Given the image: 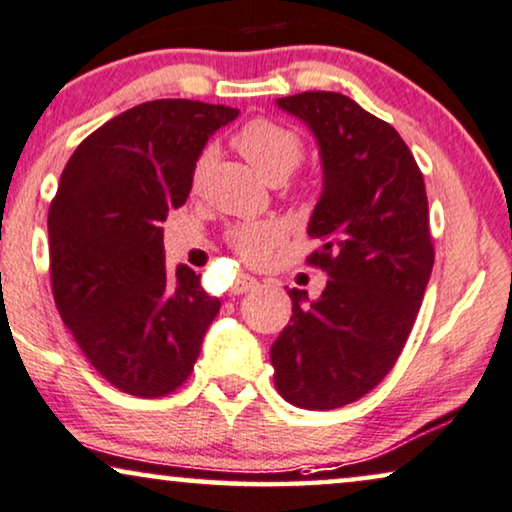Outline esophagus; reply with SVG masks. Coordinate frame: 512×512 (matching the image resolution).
<instances>
[{
	"mask_svg": "<svg viewBox=\"0 0 512 512\" xmlns=\"http://www.w3.org/2000/svg\"><path fill=\"white\" fill-rule=\"evenodd\" d=\"M255 288H257L255 278L245 276V274H238V276L234 278V283H231V292H234V295H243V292L255 290Z\"/></svg>",
	"mask_w": 512,
	"mask_h": 512,
	"instance_id": "esophagus-1",
	"label": "esophagus"
}]
</instances>
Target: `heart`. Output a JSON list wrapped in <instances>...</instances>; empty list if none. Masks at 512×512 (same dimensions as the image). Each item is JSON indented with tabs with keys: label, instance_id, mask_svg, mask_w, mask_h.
I'll use <instances>...</instances> for the list:
<instances>
[{
	"label": "heart",
	"instance_id": "b5f03b06",
	"mask_svg": "<svg viewBox=\"0 0 512 512\" xmlns=\"http://www.w3.org/2000/svg\"><path fill=\"white\" fill-rule=\"evenodd\" d=\"M234 145L245 156V161L260 173L264 180H285L297 168L304 154L302 138L292 128L276 124L271 119H252L236 133ZM208 163V152L196 163V177L201 175L203 166ZM281 227L276 222L260 220L238 224L231 231V243L241 252L245 260L257 262L267 255V250L281 238Z\"/></svg>",
	"mask_w": 512,
	"mask_h": 512
}]
</instances>
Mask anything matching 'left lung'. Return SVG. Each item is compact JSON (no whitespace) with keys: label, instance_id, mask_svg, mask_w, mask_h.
<instances>
[{"label":"left lung","instance_id":"obj_1","mask_svg":"<svg viewBox=\"0 0 512 512\" xmlns=\"http://www.w3.org/2000/svg\"><path fill=\"white\" fill-rule=\"evenodd\" d=\"M316 138L323 192L309 264L327 274L320 297L292 288V318L271 344L278 393L302 410H335L370 393L410 337L433 243L424 175L398 131L332 91L278 98Z\"/></svg>","mask_w":512,"mask_h":512}]
</instances>
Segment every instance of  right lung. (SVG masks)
Listing matches in <instances>:
<instances>
[{
  "mask_svg": "<svg viewBox=\"0 0 512 512\" xmlns=\"http://www.w3.org/2000/svg\"><path fill=\"white\" fill-rule=\"evenodd\" d=\"M236 117L199 100L142 102L88 135L60 175L53 297L88 363L128 395L175 391L220 311L201 274L166 269L161 222L185 206L210 135Z\"/></svg>",
  "mask_w": 512,
  "mask_h": 512,
  "instance_id": "add662e5",
  "label": "right lung"
}]
</instances>
